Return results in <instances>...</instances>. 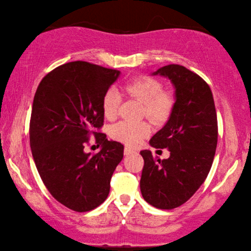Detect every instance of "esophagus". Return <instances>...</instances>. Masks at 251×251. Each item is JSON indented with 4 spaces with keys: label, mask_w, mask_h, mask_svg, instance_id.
<instances>
[{
    "label": "esophagus",
    "mask_w": 251,
    "mask_h": 251,
    "mask_svg": "<svg viewBox=\"0 0 251 251\" xmlns=\"http://www.w3.org/2000/svg\"><path fill=\"white\" fill-rule=\"evenodd\" d=\"M134 152H136L134 150H131V148H129V147H125V150H124L125 155H130V154H134Z\"/></svg>",
    "instance_id": "esophagus-1"
}]
</instances>
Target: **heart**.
<instances>
[{
	"label": "heart",
	"mask_w": 251,
	"mask_h": 251,
	"mask_svg": "<svg viewBox=\"0 0 251 251\" xmlns=\"http://www.w3.org/2000/svg\"><path fill=\"white\" fill-rule=\"evenodd\" d=\"M124 91L131 99L144 104L143 113L154 124L166 123L175 107V97L171 92L163 90V84L150 76H138L130 79ZM121 104V94L115 88H109L101 97V110L107 120L116 118ZM151 133V127L145 122H120L110 127V136L128 146H137L142 139Z\"/></svg>",
	"instance_id": "heart-1"
}]
</instances>
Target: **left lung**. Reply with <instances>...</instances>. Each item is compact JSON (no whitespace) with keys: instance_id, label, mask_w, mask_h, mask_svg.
I'll return each instance as SVG.
<instances>
[{"instance_id":"obj_1","label":"left lung","mask_w":251,"mask_h":251,"mask_svg":"<svg viewBox=\"0 0 251 251\" xmlns=\"http://www.w3.org/2000/svg\"><path fill=\"white\" fill-rule=\"evenodd\" d=\"M154 75L168 77L176 88L172 116L150 141L155 148H168L171 156L160 160L151 151H141V192L151 206L169 210L188 201L210 171L218 139L217 114L209 85L196 73L171 64Z\"/></svg>"}]
</instances>
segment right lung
Returning <instances> with one entry per match:
<instances>
[{
    "label": "right lung",
    "mask_w": 251,
    "mask_h": 251,
    "mask_svg": "<svg viewBox=\"0 0 251 251\" xmlns=\"http://www.w3.org/2000/svg\"><path fill=\"white\" fill-rule=\"evenodd\" d=\"M113 69L76 61L46 74L34 96L29 144L37 172L50 195L70 209L85 212L105 201L124 145L107 141L101 97L120 76ZM95 136L100 152L83 148Z\"/></svg>",
    "instance_id": "1"
}]
</instances>
